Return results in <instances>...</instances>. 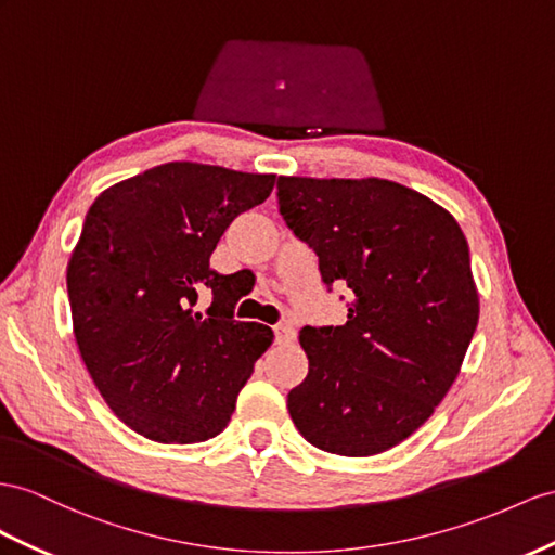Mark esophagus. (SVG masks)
<instances>
[{"label":"esophagus","mask_w":555,"mask_h":555,"mask_svg":"<svg viewBox=\"0 0 555 555\" xmlns=\"http://www.w3.org/2000/svg\"><path fill=\"white\" fill-rule=\"evenodd\" d=\"M274 335H276V343L279 345H291V343H295V328L291 323H279L276 328H274Z\"/></svg>","instance_id":"esophagus-1"}]
</instances>
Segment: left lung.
Here are the masks:
<instances>
[{
  "mask_svg": "<svg viewBox=\"0 0 555 555\" xmlns=\"http://www.w3.org/2000/svg\"><path fill=\"white\" fill-rule=\"evenodd\" d=\"M283 220L351 291L345 325L300 331L309 373L288 413L311 446L371 457L415 434L457 379L478 325L460 222L385 178L279 176Z\"/></svg>",
  "mask_w": 555,
  "mask_h": 555,
  "instance_id": "left-lung-1",
  "label": "left lung"
}]
</instances>
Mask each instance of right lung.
<instances>
[{"instance_id":"1","label":"right lung","mask_w":555,"mask_h":555,"mask_svg":"<svg viewBox=\"0 0 555 555\" xmlns=\"http://www.w3.org/2000/svg\"><path fill=\"white\" fill-rule=\"evenodd\" d=\"M274 173L170 162L112 184L67 262L81 361L126 426L156 443H202L230 422L274 333L234 321V274L210 269L232 220L272 194ZM210 289L206 315L197 295Z\"/></svg>"}]
</instances>
